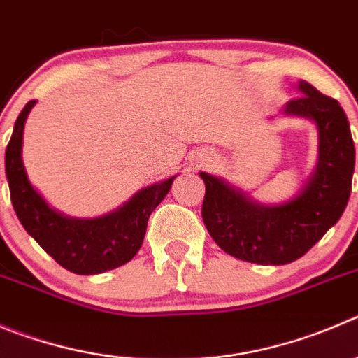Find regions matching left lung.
I'll list each match as a JSON object with an SVG mask.
<instances>
[{"label":"left lung","mask_w":358,"mask_h":358,"mask_svg":"<svg viewBox=\"0 0 358 358\" xmlns=\"http://www.w3.org/2000/svg\"><path fill=\"white\" fill-rule=\"evenodd\" d=\"M300 96L280 115L313 122L318 130V162L292 199L277 205L255 201L220 176L199 173L206 187L203 220L210 236L233 258L258 265H286L302 258L348 205L355 145L339 102L299 81Z\"/></svg>","instance_id":"8db88e82"}]
</instances>
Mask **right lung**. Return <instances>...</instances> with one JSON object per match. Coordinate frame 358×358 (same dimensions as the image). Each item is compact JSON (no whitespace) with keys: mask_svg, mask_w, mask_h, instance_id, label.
Returning <instances> with one entry per match:
<instances>
[{"mask_svg":"<svg viewBox=\"0 0 358 358\" xmlns=\"http://www.w3.org/2000/svg\"><path fill=\"white\" fill-rule=\"evenodd\" d=\"M35 103L36 100H29L17 116L5 152L10 198L22 228L56 263L79 275L125 265L141 249L150 213L166 198L176 175L138 190L129 201L106 215L78 219L58 212L31 185L22 162L24 123Z\"/></svg>","mask_w":358,"mask_h":358,"instance_id":"add662e5","label":"right lung"}]
</instances>
